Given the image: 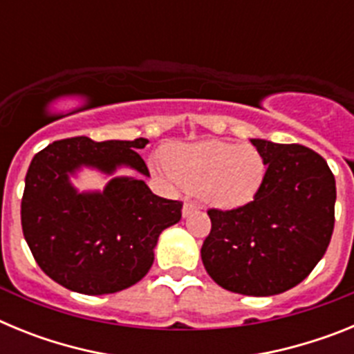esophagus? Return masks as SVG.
<instances>
[{
    "label": "esophagus",
    "mask_w": 354,
    "mask_h": 354,
    "mask_svg": "<svg viewBox=\"0 0 354 354\" xmlns=\"http://www.w3.org/2000/svg\"><path fill=\"white\" fill-rule=\"evenodd\" d=\"M195 209H196V205L193 204V202H189V200H186V202H184V207H183V214L189 216L193 211H195Z\"/></svg>",
    "instance_id": "34e87169"
}]
</instances>
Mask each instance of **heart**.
I'll return each instance as SVG.
<instances>
[{"label":"heart","mask_w":354,"mask_h":354,"mask_svg":"<svg viewBox=\"0 0 354 354\" xmlns=\"http://www.w3.org/2000/svg\"><path fill=\"white\" fill-rule=\"evenodd\" d=\"M167 164L168 167L159 165V170L196 192L205 204L220 209L248 204L266 174L264 158L255 147L220 140L170 147Z\"/></svg>","instance_id":"obj_1"}]
</instances>
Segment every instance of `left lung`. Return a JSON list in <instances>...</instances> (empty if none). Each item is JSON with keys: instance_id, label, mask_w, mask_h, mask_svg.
Wrapping results in <instances>:
<instances>
[{"instance_id": "1", "label": "left lung", "mask_w": 354, "mask_h": 354, "mask_svg": "<svg viewBox=\"0 0 354 354\" xmlns=\"http://www.w3.org/2000/svg\"><path fill=\"white\" fill-rule=\"evenodd\" d=\"M252 143L268 167L257 195L241 207L209 209L211 232L200 253L223 289L273 296L303 282L326 253L335 225V177L308 147Z\"/></svg>"}]
</instances>
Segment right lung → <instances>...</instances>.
<instances>
[{
  "label": "right lung",
  "instance_id": "obj_1",
  "mask_svg": "<svg viewBox=\"0 0 354 354\" xmlns=\"http://www.w3.org/2000/svg\"><path fill=\"white\" fill-rule=\"evenodd\" d=\"M145 145V138L76 136L49 143L31 159L21 200L24 239L40 270L65 289L99 296L134 286L154 262L159 234L180 220L183 202L154 195L140 179H113L88 195L68 183L83 165L106 174L127 165L149 175L136 152Z\"/></svg>",
  "mask_w": 354,
  "mask_h": 354
}]
</instances>
